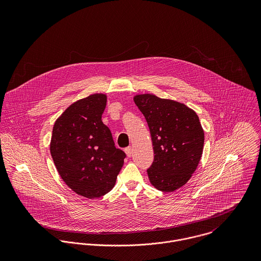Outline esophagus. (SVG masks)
<instances>
[{
  "mask_svg": "<svg viewBox=\"0 0 261 261\" xmlns=\"http://www.w3.org/2000/svg\"><path fill=\"white\" fill-rule=\"evenodd\" d=\"M124 151H125V153H126V155H127V156H130V155L133 154V149H132V147H127V148H125V149H124Z\"/></svg>",
  "mask_w": 261,
  "mask_h": 261,
  "instance_id": "obj_1",
  "label": "esophagus"
}]
</instances>
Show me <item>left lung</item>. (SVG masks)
<instances>
[{
	"instance_id": "obj_1",
	"label": "left lung",
	"mask_w": 261,
	"mask_h": 261,
	"mask_svg": "<svg viewBox=\"0 0 261 261\" xmlns=\"http://www.w3.org/2000/svg\"><path fill=\"white\" fill-rule=\"evenodd\" d=\"M134 101L149 125L153 162L148 169L149 182L163 192H174L191 179L201 160L204 130L197 113L186 105L137 94Z\"/></svg>"
}]
</instances>
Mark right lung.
I'll return each mask as SVG.
<instances>
[{
  "instance_id": "add662e5",
  "label": "right lung",
  "mask_w": 261,
  "mask_h": 261,
  "mask_svg": "<svg viewBox=\"0 0 261 261\" xmlns=\"http://www.w3.org/2000/svg\"><path fill=\"white\" fill-rule=\"evenodd\" d=\"M108 96L94 93L68 107L56 119L50 152L56 169L73 192L94 199L115 185L125 153L114 147L101 115Z\"/></svg>"
}]
</instances>
